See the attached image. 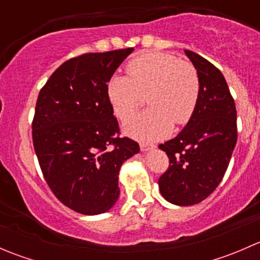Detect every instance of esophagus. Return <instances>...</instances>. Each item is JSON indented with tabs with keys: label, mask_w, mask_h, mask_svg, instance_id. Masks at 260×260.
Instances as JSON below:
<instances>
[{
	"label": "esophagus",
	"mask_w": 260,
	"mask_h": 260,
	"mask_svg": "<svg viewBox=\"0 0 260 260\" xmlns=\"http://www.w3.org/2000/svg\"><path fill=\"white\" fill-rule=\"evenodd\" d=\"M140 147H141V151H149V149H153L156 146L152 145V143L142 142V143H140Z\"/></svg>",
	"instance_id": "1"
}]
</instances>
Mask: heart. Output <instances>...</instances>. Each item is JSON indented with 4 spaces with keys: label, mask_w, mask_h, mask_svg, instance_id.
<instances>
[{
    "label": "heart",
    "mask_w": 260,
    "mask_h": 260,
    "mask_svg": "<svg viewBox=\"0 0 260 260\" xmlns=\"http://www.w3.org/2000/svg\"><path fill=\"white\" fill-rule=\"evenodd\" d=\"M125 72L128 78L114 77L107 85L114 114L128 120L142 106L143 95L151 107L125 124L128 135L158 140L170 132L172 123L183 125L192 118L201 88L192 64L165 52H148L131 60Z\"/></svg>",
    "instance_id": "heart-1"
}]
</instances>
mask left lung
Returning a JSON list of instances; mask_svg holds the SVG:
<instances>
[{
    "label": "left lung",
    "mask_w": 260,
    "mask_h": 260,
    "mask_svg": "<svg viewBox=\"0 0 260 260\" xmlns=\"http://www.w3.org/2000/svg\"><path fill=\"white\" fill-rule=\"evenodd\" d=\"M200 78L192 118L172 140L158 147L170 159L158 179L162 196L175 205L205 200L219 186L238 140L237 109L224 75L205 57L185 50Z\"/></svg>",
    "instance_id": "8db88e82"
}]
</instances>
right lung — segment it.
I'll use <instances>...</instances> for the list:
<instances>
[{"mask_svg":"<svg viewBox=\"0 0 260 260\" xmlns=\"http://www.w3.org/2000/svg\"><path fill=\"white\" fill-rule=\"evenodd\" d=\"M132 48L67 60L41 88L32 142L50 190L84 215L108 211L119 196L118 174L140 146L120 129L107 85Z\"/></svg>","mask_w":260,"mask_h":260,"instance_id":"add662e5","label":"right lung"}]
</instances>
